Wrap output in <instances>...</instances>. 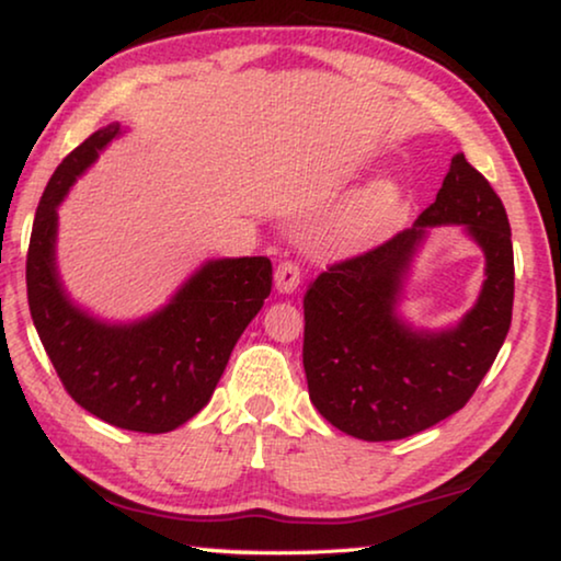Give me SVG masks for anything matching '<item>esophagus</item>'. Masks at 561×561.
I'll list each match as a JSON object with an SVG mask.
<instances>
[{
    "label": "esophagus",
    "instance_id": "34e87169",
    "mask_svg": "<svg viewBox=\"0 0 561 561\" xmlns=\"http://www.w3.org/2000/svg\"><path fill=\"white\" fill-rule=\"evenodd\" d=\"M275 288H278V294H294L298 288V283H301V267L294 260H283V263L275 267Z\"/></svg>",
    "mask_w": 561,
    "mask_h": 561
}]
</instances>
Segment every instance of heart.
<instances>
[{
    "instance_id": "1",
    "label": "heart",
    "mask_w": 561,
    "mask_h": 561,
    "mask_svg": "<svg viewBox=\"0 0 561 561\" xmlns=\"http://www.w3.org/2000/svg\"><path fill=\"white\" fill-rule=\"evenodd\" d=\"M398 206H401V188L390 181L375 183V186L367 188L355 204L352 225H355L359 234H370L393 217Z\"/></svg>"
}]
</instances>
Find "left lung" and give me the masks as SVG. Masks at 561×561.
<instances>
[{"label": "left lung", "instance_id": "left-lung-1", "mask_svg": "<svg viewBox=\"0 0 561 561\" xmlns=\"http://www.w3.org/2000/svg\"><path fill=\"white\" fill-rule=\"evenodd\" d=\"M466 227L486 255L473 309L442 333L397 313L402 283L427 229ZM513 311V244L503 202L485 175L451 158L436 202L365 255L327 267L304 296V370L317 411L340 432L393 442L424 432L470 401L501 352Z\"/></svg>", "mask_w": 561, "mask_h": 561}]
</instances>
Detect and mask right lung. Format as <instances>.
<instances>
[{
  "label": "right lung",
  "instance_id": "add662e5",
  "mask_svg": "<svg viewBox=\"0 0 561 561\" xmlns=\"http://www.w3.org/2000/svg\"><path fill=\"white\" fill-rule=\"evenodd\" d=\"M122 133L96 129L56 168L37 204L27 250V304L60 382L106 424L165 434L209 403L244 327L271 296L267 257L206 260L150 317L112 324L71 301L56 265L58 204Z\"/></svg>",
  "mask_w": 561,
  "mask_h": 561
}]
</instances>
